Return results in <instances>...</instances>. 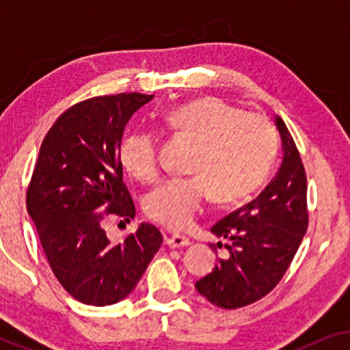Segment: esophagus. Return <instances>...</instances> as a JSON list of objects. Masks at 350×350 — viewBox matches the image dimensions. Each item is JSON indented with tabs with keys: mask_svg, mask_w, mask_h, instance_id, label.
I'll return each instance as SVG.
<instances>
[{
	"mask_svg": "<svg viewBox=\"0 0 350 350\" xmlns=\"http://www.w3.org/2000/svg\"><path fill=\"white\" fill-rule=\"evenodd\" d=\"M165 243L169 245L170 248H180V247H186L189 245L191 241L188 237L185 236H178V234H174V236H169L165 239Z\"/></svg>",
	"mask_w": 350,
	"mask_h": 350,
	"instance_id": "esophagus-1",
	"label": "esophagus"
}]
</instances>
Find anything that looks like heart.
I'll return each mask as SVG.
<instances>
[{
  "mask_svg": "<svg viewBox=\"0 0 350 350\" xmlns=\"http://www.w3.org/2000/svg\"><path fill=\"white\" fill-rule=\"evenodd\" d=\"M165 124L198 143L189 178H172L152 189L145 212L162 226H193L210 194L218 204H234L260 188L275 159L274 129L260 114L218 97L191 100L172 108ZM119 161L133 180L150 183L159 174L157 143L150 132L127 133Z\"/></svg>",
  "mask_w": 350,
  "mask_h": 350,
  "instance_id": "obj_1",
  "label": "heart"
}]
</instances>
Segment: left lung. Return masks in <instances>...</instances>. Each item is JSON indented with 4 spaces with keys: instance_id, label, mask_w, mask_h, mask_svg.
I'll list each match as a JSON object with an SVG mask.
<instances>
[{
    "instance_id": "1",
    "label": "left lung",
    "mask_w": 350,
    "mask_h": 350,
    "mask_svg": "<svg viewBox=\"0 0 350 350\" xmlns=\"http://www.w3.org/2000/svg\"><path fill=\"white\" fill-rule=\"evenodd\" d=\"M275 127L284 151L275 176L252 202L212 228L215 236L229 241L224 243L229 256L196 282V290L218 308H243L274 290L308 231L304 165L293 137L279 116Z\"/></svg>"
}]
</instances>
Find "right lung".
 Masks as SVG:
<instances>
[{"mask_svg": "<svg viewBox=\"0 0 350 350\" xmlns=\"http://www.w3.org/2000/svg\"><path fill=\"white\" fill-rule=\"evenodd\" d=\"M151 100L137 92L84 100L42 140L27 210L57 280L84 304L109 306L131 295L162 243L159 229L142 223L114 245L100 224L105 215L135 217L119 145L129 119Z\"/></svg>", "mask_w": 350, "mask_h": 350, "instance_id": "1", "label": "right lung"}]
</instances>
